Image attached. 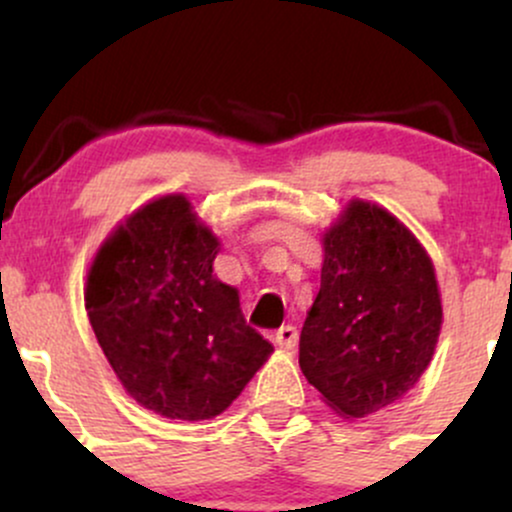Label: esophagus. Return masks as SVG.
<instances>
[{
    "label": "esophagus",
    "instance_id": "34e87169",
    "mask_svg": "<svg viewBox=\"0 0 512 512\" xmlns=\"http://www.w3.org/2000/svg\"><path fill=\"white\" fill-rule=\"evenodd\" d=\"M274 344L279 349H293L298 344V330L293 325H284L279 332L274 334Z\"/></svg>",
    "mask_w": 512,
    "mask_h": 512
}]
</instances>
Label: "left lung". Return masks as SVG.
I'll list each match as a JSON object with an SVG mask.
<instances>
[{"instance_id":"obj_1","label":"left lung","mask_w":512,"mask_h":512,"mask_svg":"<svg viewBox=\"0 0 512 512\" xmlns=\"http://www.w3.org/2000/svg\"><path fill=\"white\" fill-rule=\"evenodd\" d=\"M322 274L301 332V363L344 419L390 407L436 351L443 303L436 267L397 216L351 199L322 233Z\"/></svg>"}]
</instances>
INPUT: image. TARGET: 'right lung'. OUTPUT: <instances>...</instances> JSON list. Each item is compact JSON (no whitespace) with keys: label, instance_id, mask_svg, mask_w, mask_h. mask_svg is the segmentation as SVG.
<instances>
[{"label":"right lung","instance_id":"1","mask_svg":"<svg viewBox=\"0 0 512 512\" xmlns=\"http://www.w3.org/2000/svg\"><path fill=\"white\" fill-rule=\"evenodd\" d=\"M221 243L185 195H163L103 240L86 313L129 397L166 419H214L272 356L238 289L214 274Z\"/></svg>","mask_w":512,"mask_h":512}]
</instances>
